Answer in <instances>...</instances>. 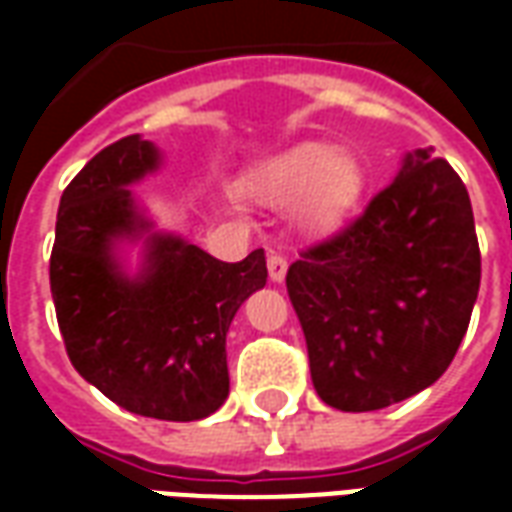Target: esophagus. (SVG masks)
Returning <instances> with one entry per match:
<instances>
[{"instance_id": "esophagus-1", "label": "esophagus", "mask_w": 512, "mask_h": 512, "mask_svg": "<svg viewBox=\"0 0 512 512\" xmlns=\"http://www.w3.org/2000/svg\"><path fill=\"white\" fill-rule=\"evenodd\" d=\"M288 274V260L282 255H268V277L271 282H282Z\"/></svg>"}]
</instances>
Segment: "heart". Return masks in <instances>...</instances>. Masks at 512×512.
I'll return each instance as SVG.
<instances>
[{"label": "heart", "instance_id": "obj_1", "mask_svg": "<svg viewBox=\"0 0 512 512\" xmlns=\"http://www.w3.org/2000/svg\"><path fill=\"white\" fill-rule=\"evenodd\" d=\"M255 191L266 202L299 200V219L312 233L343 227L362 202L365 172L354 156L329 142H301L268 161Z\"/></svg>", "mask_w": 512, "mask_h": 512}]
</instances>
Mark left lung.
Instances as JSON below:
<instances>
[{
  "label": "left lung",
  "mask_w": 512,
  "mask_h": 512,
  "mask_svg": "<svg viewBox=\"0 0 512 512\" xmlns=\"http://www.w3.org/2000/svg\"><path fill=\"white\" fill-rule=\"evenodd\" d=\"M315 392L340 411H376L436 384L469 329L480 246L469 191L433 147L332 241L288 268Z\"/></svg>",
  "instance_id": "8db88e82"
}]
</instances>
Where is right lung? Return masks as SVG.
Listing matches in <instances>:
<instances>
[{
    "instance_id": "obj_1",
    "label": "right lung",
    "mask_w": 512,
    "mask_h": 512,
    "mask_svg": "<svg viewBox=\"0 0 512 512\" xmlns=\"http://www.w3.org/2000/svg\"><path fill=\"white\" fill-rule=\"evenodd\" d=\"M161 167L139 134L90 158L62 191L51 296L79 376L131 414L167 422L211 417L230 395L227 329L266 285V252L222 263L158 230L134 186ZM128 245L140 246L134 272Z\"/></svg>"
}]
</instances>
